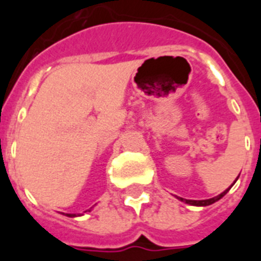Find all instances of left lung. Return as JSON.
<instances>
[{"mask_svg":"<svg viewBox=\"0 0 261 261\" xmlns=\"http://www.w3.org/2000/svg\"><path fill=\"white\" fill-rule=\"evenodd\" d=\"M229 190L230 188H227V190L223 191L221 195H218V196H216V197H213V199H208V200H184V199H181V197H177V199L181 200V201H186L187 204H190V205H196V206H206V205H211V204H213V202L218 201L220 199H222L223 196L229 192Z\"/></svg>","mask_w":261,"mask_h":261,"instance_id":"8db88e82","label":"left lung"}]
</instances>
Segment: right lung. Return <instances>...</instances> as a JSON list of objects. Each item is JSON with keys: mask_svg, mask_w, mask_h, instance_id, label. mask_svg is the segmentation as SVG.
I'll return each mask as SVG.
<instances>
[{"mask_svg": "<svg viewBox=\"0 0 261 261\" xmlns=\"http://www.w3.org/2000/svg\"><path fill=\"white\" fill-rule=\"evenodd\" d=\"M90 212V211H89ZM65 216H68V217H75V214H65Z\"/></svg>", "mask_w": 261, "mask_h": 261, "instance_id": "1", "label": "right lung"}]
</instances>
